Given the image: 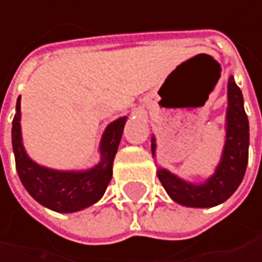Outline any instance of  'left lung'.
<instances>
[{
    "label": "left lung",
    "instance_id": "1",
    "mask_svg": "<svg viewBox=\"0 0 262 262\" xmlns=\"http://www.w3.org/2000/svg\"><path fill=\"white\" fill-rule=\"evenodd\" d=\"M151 151L154 154L156 143L152 137ZM249 160V119L244 111L243 92L228 78V110H227V139L221 163L216 173L204 184H188L167 170L159 168L157 178L173 201L187 207H214L230 198L246 174Z\"/></svg>",
    "mask_w": 262,
    "mask_h": 262
}]
</instances>
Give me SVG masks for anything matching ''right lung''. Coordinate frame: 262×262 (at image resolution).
Masks as SVG:
<instances>
[{"label": "right lung", "instance_id": "right-lung-1", "mask_svg": "<svg viewBox=\"0 0 262 262\" xmlns=\"http://www.w3.org/2000/svg\"><path fill=\"white\" fill-rule=\"evenodd\" d=\"M19 119L21 113L18 97L16 114L12 123V146L18 176L32 198L51 210L60 213H72L92 205L103 196L113 176V162L122 139L126 117L113 122L106 128L102 137V162L99 165L92 170L78 173L55 171L32 162L21 143Z\"/></svg>", "mask_w": 262, "mask_h": 262}]
</instances>
